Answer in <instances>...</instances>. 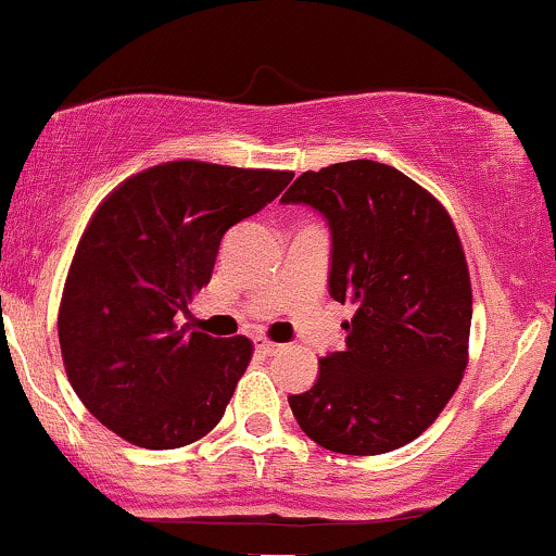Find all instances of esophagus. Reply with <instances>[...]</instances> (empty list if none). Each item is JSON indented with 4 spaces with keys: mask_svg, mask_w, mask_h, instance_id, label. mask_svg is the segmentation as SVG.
<instances>
[{
    "mask_svg": "<svg viewBox=\"0 0 556 556\" xmlns=\"http://www.w3.org/2000/svg\"><path fill=\"white\" fill-rule=\"evenodd\" d=\"M256 350H258V353H264V355H274V353H279V350H282V344L269 342L266 337H256Z\"/></svg>",
    "mask_w": 556,
    "mask_h": 556,
    "instance_id": "obj_1",
    "label": "esophagus"
}]
</instances>
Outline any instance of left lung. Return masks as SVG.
Segmentation results:
<instances>
[{
  "instance_id": "1",
  "label": "left lung",
  "mask_w": 556,
  "mask_h": 556,
  "mask_svg": "<svg viewBox=\"0 0 556 556\" xmlns=\"http://www.w3.org/2000/svg\"><path fill=\"white\" fill-rule=\"evenodd\" d=\"M282 203H303L331 235L329 295L353 303L344 350L290 394L316 444L381 455L413 442L460 384L473 318L470 277L442 203L387 164L355 159L303 172Z\"/></svg>"
}]
</instances>
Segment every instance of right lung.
Listing matches in <instances>:
<instances>
[{
  "label": "right lung",
  "instance_id": "right-lung-1",
  "mask_svg": "<svg viewBox=\"0 0 556 556\" xmlns=\"http://www.w3.org/2000/svg\"><path fill=\"white\" fill-rule=\"evenodd\" d=\"M292 172L169 162L96 208L60 305L67 379L106 429L146 450L193 444L219 424L253 344L177 327L212 279L227 229L271 203Z\"/></svg>",
  "mask_w": 556,
  "mask_h": 556
}]
</instances>
